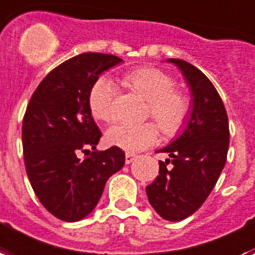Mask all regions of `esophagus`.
Here are the masks:
<instances>
[{"label": "esophagus", "mask_w": 255, "mask_h": 255, "mask_svg": "<svg viewBox=\"0 0 255 255\" xmlns=\"http://www.w3.org/2000/svg\"><path fill=\"white\" fill-rule=\"evenodd\" d=\"M135 153H131V152H127L126 153V163L127 164H129V163H132L133 160H135Z\"/></svg>", "instance_id": "esophagus-1"}]
</instances>
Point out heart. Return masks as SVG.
<instances>
[{"label": "heart", "instance_id": "1", "mask_svg": "<svg viewBox=\"0 0 255 255\" xmlns=\"http://www.w3.org/2000/svg\"><path fill=\"white\" fill-rule=\"evenodd\" d=\"M124 84L147 100V115L156 120L167 136L178 135L191 115V102L186 93L175 89L172 76L153 67L137 68L123 77ZM118 88L114 81L100 77L95 81L88 96L92 115L99 120L110 122L115 116V99ZM159 127L153 122L141 124L116 123L108 128L106 140L114 147L136 152L153 145L159 140Z\"/></svg>", "mask_w": 255, "mask_h": 255}]
</instances>
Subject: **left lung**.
<instances>
[{
    "label": "left lung",
    "instance_id": "left-lung-1",
    "mask_svg": "<svg viewBox=\"0 0 255 255\" xmlns=\"http://www.w3.org/2000/svg\"><path fill=\"white\" fill-rule=\"evenodd\" d=\"M168 61L179 67L191 88L192 112L183 133L158 151L170 159L159 162V175L145 191L162 218L182 221L213 191L226 163L230 131L222 99L205 73L184 60Z\"/></svg>",
    "mask_w": 255,
    "mask_h": 255
}]
</instances>
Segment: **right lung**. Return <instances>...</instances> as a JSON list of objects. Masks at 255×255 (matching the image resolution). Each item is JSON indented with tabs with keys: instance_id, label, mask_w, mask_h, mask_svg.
Masks as SVG:
<instances>
[{
	"instance_id": "1",
	"label": "right lung",
	"mask_w": 255,
	"mask_h": 255,
	"mask_svg": "<svg viewBox=\"0 0 255 255\" xmlns=\"http://www.w3.org/2000/svg\"><path fill=\"white\" fill-rule=\"evenodd\" d=\"M120 61L93 52L69 58L44 77L25 111L22 148L29 182L42 206L65 222L87 217L108 178L126 162L119 147L96 151L102 132L88 104L100 73Z\"/></svg>"
}]
</instances>
